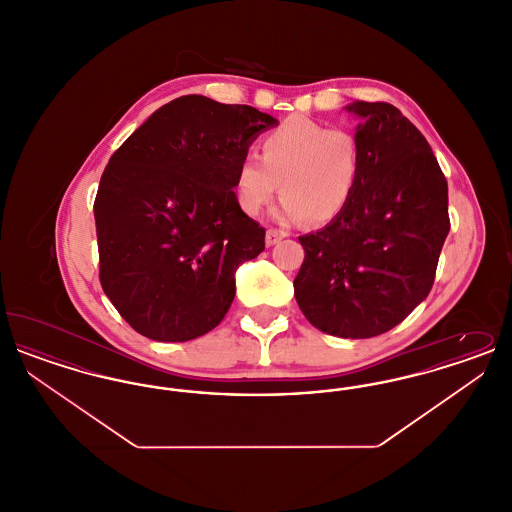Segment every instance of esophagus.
<instances>
[{
    "label": "esophagus",
    "instance_id": "esophagus-1",
    "mask_svg": "<svg viewBox=\"0 0 512 512\" xmlns=\"http://www.w3.org/2000/svg\"><path fill=\"white\" fill-rule=\"evenodd\" d=\"M288 234L284 230H276V228H268L267 230V245L278 244L282 238H286Z\"/></svg>",
    "mask_w": 512,
    "mask_h": 512
}]
</instances>
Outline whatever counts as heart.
Wrapping results in <instances>:
<instances>
[{"mask_svg": "<svg viewBox=\"0 0 512 512\" xmlns=\"http://www.w3.org/2000/svg\"><path fill=\"white\" fill-rule=\"evenodd\" d=\"M261 159L245 157L234 176L240 209L255 217L276 194V217L322 226L340 219L363 176V146L355 132L295 115L261 140Z\"/></svg>", "mask_w": 512, "mask_h": 512, "instance_id": "b5f03b06", "label": "heart"}]
</instances>
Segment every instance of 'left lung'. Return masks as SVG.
Masks as SVG:
<instances>
[{
	"mask_svg": "<svg viewBox=\"0 0 512 512\" xmlns=\"http://www.w3.org/2000/svg\"><path fill=\"white\" fill-rule=\"evenodd\" d=\"M363 176L340 219L299 236L305 259L293 290L326 334L365 340L397 326L434 286L449 234L447 180L432 147L386 101H353Z\"/></svg>",
	"mask_w": 512,
	"mask_h": 512,
	"instance_id": "left-lung-1",
	"label": "left lung"
}]
</instances>
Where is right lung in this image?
I'll return each mask as SVG.
<instances>
[{"mask_svg": "<svg viewBox=\"0 0 512 512\" xmlns=\"http://www.w3.org/2000/svg\"><path fill=\"white\" fill-rule=\"evenodd\" d=\"M276 124L251 105L182 96L111 155L94 201L99 282L138 334L195 340L228 313L236 268L265 249L234 176Z\"/></svg>", "mask_w": 512, "mask_h": 512, "instance_id": "right-lung-1", "label": "right lung"}]
</instances>
